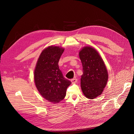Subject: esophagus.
I'll return each instance as SVG.
<instances>
[{"mask_svg": "<svg viewBox=\"0 0 134 134\" xmlns=\"http://www.w3.org/2000/svg\"><path fill=\"white\" fill-rule=\"evenodd\" d=\"M77 81H78V80H77L76 78H73L71 80V82L72 83H75L77 82Z\"/></svg>", "mask_w": 134, "mask_h": 134, "instance_id": "esophagus-1", "label": "esophagus"}]
</instances>
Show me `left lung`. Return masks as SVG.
I'll return each instance as SVG.
<instances>
[{
  "mask_svg": "<svg viewBox=\"0 0 134 134\" xmlns=\"http://www.w3.org/2000/svg\"><path fill=\"white\" fill-rule=\"evenodd\" d=\"M79 55L82 65V93L88 99H94L102 93L107 84V67L100 54L92 47H83Z\"/></svg>",
  "mask_w": 134,
  "mask_h": 134,
  "instance_id": "obj_1",
  "label": "left lung"
}]
</instances>
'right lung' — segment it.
<instances>
[{"instance_id": "right-lung-1", "label": "right lung", "mask_w": 134, "mask_h": 134, "mask_svg": "<svg viewBox=\"0 0 134 134\" xmlns=\"http://www.w3.org/2000/svg\"><path fill=\"white\" fill-rule=\"evenodd\" d=\"M64 48L49 46L41 53L34 71L35 85L41 95L49 102L64 99L71 82L63 76L58 63Z\"/></svg>"}]
</instances>
